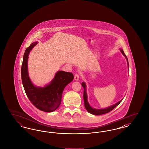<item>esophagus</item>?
Wrapping results in <instances>:
<instances>
[{
	"label": "esophagus",
	"mask_w": 149,
	"mask_h": 149,
	"mask_svg": "<svg viewBox=\"0 0 149 149\" xmlns=\"http://www.w3.org/2000/svg\"><path fill=\"white\" fill-rule=\"evenodd\" d=\"M79 79V75L78 74H75V76H74V79L75 80H78Z\"/></svg>",
	"instance_id": "34e87169"
}]
</instances>
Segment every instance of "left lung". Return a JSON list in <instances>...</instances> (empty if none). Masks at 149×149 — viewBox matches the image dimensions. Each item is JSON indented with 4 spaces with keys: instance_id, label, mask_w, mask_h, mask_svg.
Returning a JSON list of instances; mask_svg holds the SVG:
<instances>
[{
    "instance_id": "1",
    "label": "left lung",
    "mask_w": 149,
    "mask_h": 149,
    "mask_svg": "<svg viewBox=\"0 0 149 149\" xmlns=\"http://www.w3.org/2000/svg\"><path fill=\"white\" fill-rule=\"evenodd\" d=\"M120 51L122 53V54L125 56L126 57V59L127 60L128 66V59L127 57L126 56V55L125 54V53H124L123 50H120ZM81 85H82L83 88H84L83 98H84V106H85L86 109L87 110V111L89 112V113L92 114H94V115H101V114H103L111 112V111H112L114 108L117 106L121 102V101L122 100H122H120V102H117L115 104H114V105L112 106L109 107H108V108H105V109H94V108H92L91 107L89 106V103L88 102V100H87V94H86V85H85V83L84 82H83L81 83Z\"/></svg>"
}]
</instances>
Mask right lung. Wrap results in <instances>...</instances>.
Masks as SVG:
<instances>
[{"label":"right lung","mask_w":149,"mask_h":149,"mask_svg":"<svg viewBox=\"0 0 149 149\" xmlns=\"http://www.w3.org/2000/svg\"><path fill=\"white\" fill-rule=\"evenodd\" d=\"M37 43H32L24 52L21 68L22 84L31 102L38 109L46 112L55 111L60 105L65 87L74 79L72 73L58 71L54 79L44 88L36 87L32 84L27 71V61L30 51Z\"/></svg>","instance_id":"add662e5"}]
</instances>
